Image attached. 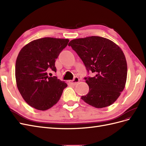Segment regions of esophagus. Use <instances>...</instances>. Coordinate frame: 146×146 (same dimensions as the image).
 I'll list each match as a JSON object with an SVG mask.
<instances>
[{
    "label": "esophagus",
    "instance_id": "esophagus-1",
    "mask_svg": "<svg viewBox=\"0 0 146 146\" xmlns=\"http://www.w3.org/2000/svg\"><path fill=\"white\" fill-rule=\"evenodd\" d=\"M79 82V78L77 77H75L72 80H70L69 82L71 85H76Z\"/></svg>",
    "mask_w": 146,
    "mask_h": 146
}]
</instances>
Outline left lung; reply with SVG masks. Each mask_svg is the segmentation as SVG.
<instances>
[{
    "instance_id": "obj_1",
    "label": "left lung",
    "mask_w": 146,
    "mask_h": 146,
    "mask_svg": "<svg viewBox=\"0 0 146 146\" xmlns=\"http://www.w3.org/2000/svg\"><path fill=\"white\" fill-rule=\"evenodd\" d=\"M68 46L81 58L88 73L95 75L85 78L90 89L82 99L97 108L113 104L127 80V61L121 48L108 39L95 36L73 39Z\"/></svg>"
}]
</instances>
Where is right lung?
<instances>
[{
    "instance_id": "add662e5",
    "label": "right lung",
    "mask_w": 146,
    "mask_h": 146,
    "mask_svg": "<svg viewBox=\"0 0 146 146\" xmlns=\"http://www.w3.org/2000/svg\"><path fill=\"white\" fill-rule=\"evenodd\" d=\"M68 39L43 38L25 45L19 52L15 65L18 90L31 107L44 111L60 100L68 85L47 71H56V59L67 46Z\"/></svg>"
}]
</instances>
